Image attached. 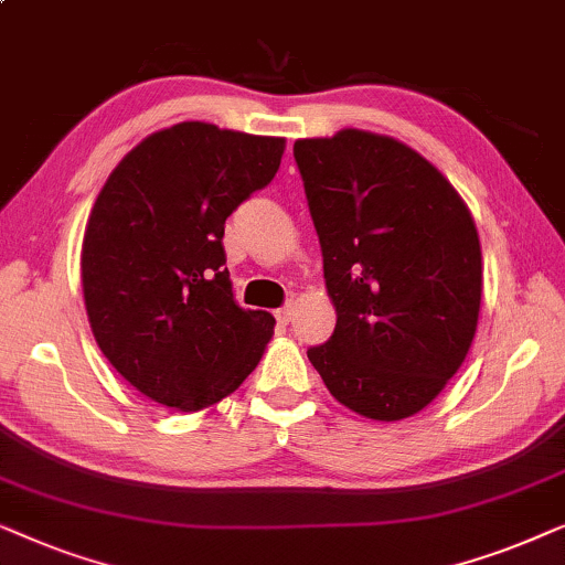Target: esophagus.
<instances>
[{"label": "esophagus", "instance_id": "34e87169", "mask_svg": "<svg viewBox=\"0 0 565 565\" xmlns=\"http://www.w3.org/2000/svg\"><path fill=\"white\" fill-rule=\"evenodd\" d=\"M291 318H295V305H287L281 307V310H276V320L281 322V326H289Z\"/></svg>", "mask_w": 565, "mask_h": 565}]
</instances>
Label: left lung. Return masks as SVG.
I'll return each instance as SVG.
<instances>
[{"mask_svg": "<svg viewBox=\"0 0 565 565\" xmlns=\"http://www.w3.org/2000/svg\"><path fill=\"white\" fill-rule=\"evenodd\" d=\"M295 160L338 315L307 359L345 408L408 418L476 338L483 263L470 209L426 157L382 134L297 139Z\"/></svg>", "mask_w": 565, "mask_h": 565, "instance_id": "left-lung-1", "label": "left lung"}]
</instances>
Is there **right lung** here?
Here are the masks:
<instances>
[{
	"instance_id": "right-lung-1",
	"label": "right lung",
	"mask_w": 565,
	"mask_h": 565,
	"mask_svg": "<svg viewBox=\"0 0 565 565\" xmlns=\"http://www.w3.org/2000/svg\"><path fill=\"white\" fill-rule=\"evenodd\" d=\"M281 154V137L183 120L105 180L82 243V291L105 359L149 401L209 408L258 366L276 320L235 302L222 237Z\"/></svg>"
}]
</instances>
